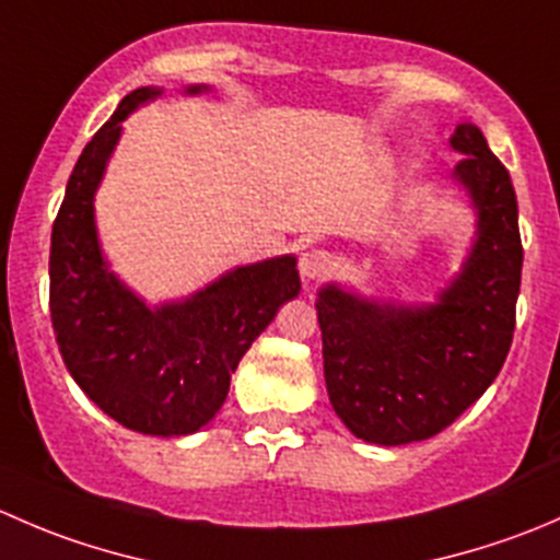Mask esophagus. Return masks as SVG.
<instances>
[{"label": "esophagus", "mask_w": 560, "mask_h": 560, "mask_svg": "<svg viewBox=\"0 0 560 560\" xmlns=\"http://www.w3.org/2000/svg\"><path fill=\"white\" fill-rule=\"evenodd\" d=\"M332 254L325 248H306L301 254V276L306 281H316L322 276H327L332 270Z\"/></svg>", "instance_id": "1"}]
</instances>
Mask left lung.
<instances>
[{"instance_id":"obj_1","label":"left lung","mask_w":560,"mask_h":560,"mask_svg":"<svg viewBox=\"0 0 560 560\" xmlns=\"http://www.w3.org/2000/svg\"><path fill=\"white\" fill-rule=\"evenodd\" d=\"M450 145L463 156L453 184L477 224L460 273L436 303L376 301L336 281L316 292L332 409L354 436L382 447L422 442L455 422L493 385L515 332V186L471 121L457 124Z\"/></svg>"}]
</instances>
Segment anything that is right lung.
Masks as SVG:
<instances>
[{
  "instance_id": "add662e5",
  "label": "right lung",
  "mask_w": 560,
  "mask_h": 560,
  "mask_svg": "<svg viewBox=\"0 0 560 560\" xmlns=\"http://www.w3.org/2000/svg\"><path fill=\"white\" fill-rule=\"evenodd\" d=\"M208 92L206 83L186 94ZM160 86L135 89L89 140L50 233V322L78 387L145 436H189L217 417L230 376L276 312L301 292L295 254L238 265L180 301L149 306L107 265L94 195L121 124Z\"/></svg>"
}]
</instances>
